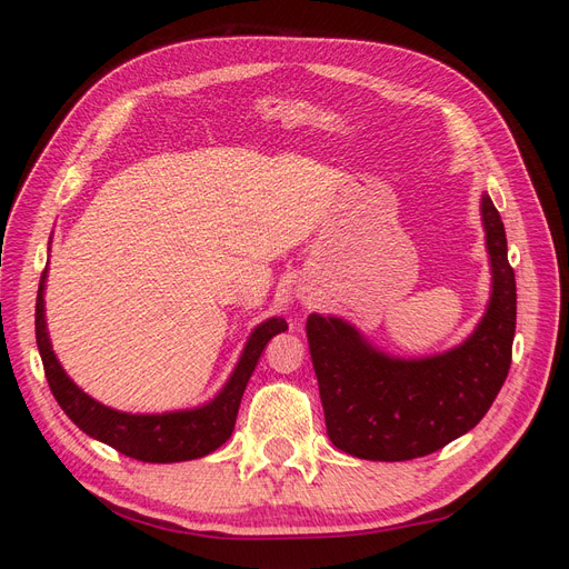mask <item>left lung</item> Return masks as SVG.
<instances>
[{
  "instance_id": "obj_1",
  "label": "left lung",
  "mask_w": 569,
  "mask_h": 569,
  "mask_svg": "<svg viewBox=\"0 0 569 569\" xmlns=\"http://www.w3.org/2000/svg\"><path fill=\"white\" fill-rule=\"evenodd\" d=\"M493 291L485 318L462 347L435 358L377 353L351 325L308 316L306 335L318 375L327 437L366 460H410L443 449L487 416L510 360L518 291L503 220L481 197Z\"/></svg>"
}]
</instances>
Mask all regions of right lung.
I'll use <instances>...</instances> for the list:
<instances>
[{
	"instance_id": "obj_1",
	"label": "right lung",
	"mask_w": 569,
	"mask_h": 569,
	"mask_svg": "<svg viewBox=\"0 0 569 569\" xmlns=\"http://www.w3.org/2000/svg\"><path fill=\"white\" fill-rule=\"evenodd\" d=\"M44 274L38 289V303H36V337L38 349L42 356L44 377L49 382L51 393H54L57 403L63 412L71 418L84 435H90L99 441L109 443L118 453H126L134 460L144 462H178V460H192L209 456L218 446L226 443L232 437V429L237 422L239 403H242L244 389L249 385V377L261 358L266 343L287 330V322L282 318H270L263 325H258L253 335L249 337L247 349L239 358V366L234 368L230 382L226 385L216 399L197 410H182V412H166V416H130V412H118L90 399L82 393L66 372L61 370L59 360L49 347L47 325H44Z\"/></svg>"
}]
</instances>
